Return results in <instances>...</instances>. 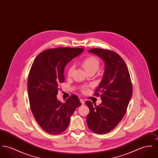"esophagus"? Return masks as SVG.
<instances>
[{"label":"esophagus","mask_w":158,"mask_h":158,"mask_svg":"<svg viewBox=\"0 0 158 158\" xmlns=\"http://www.w3.org/2000/svg\"><path fill=\"white\" fill-rule=\"evenodd\" d=\"M80 101H81V103H82V105H84V104H85V101H84V99L81 98V99H80Z\"/></svg>","instance_id":"obj_1"}]
</instances>
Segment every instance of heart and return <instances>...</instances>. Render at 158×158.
Returning <instances> with one entry per match:
<instances>
[{
    "instance_id": "obj_1",
    "label": "heart",
    "mask_w": 158,
    "mask_h": 158,
    "mask_svg": "<svg viewBox=\"0 0 158 158\" xmlns=\"http://www.w3.org/2000/svg\"><path fill=\"white\" fill-rule=\"evenodd\" d=\"M82 65L85 70L88 73L90 72H97V70L99 68V61L96 57L89 56L86 58L82 62ZM74 67H70L67 72L68 76H70L73 72ZM86 87L83 88V90L85 91Z\"/></svg>"
}]
</instances>
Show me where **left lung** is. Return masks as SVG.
Listing matches in <instances>:
<instances>
[{
  "instance_id": "1",
  "label": "left lung",
  "mask_w": 158,
  "mask_h": 158,
  "mask_svg": "<svg viewBox=\"0 0 158 158\" xmlns=\"http://www.w3.org/2000/svg\"><path fill=\"white\" fill-rule=\"evenodd\" d=\"M88 52L104 61L105 72L95 91L96 95H100L102 103L97 106L91 101L85 102L89 109L86 123L94 133L106 134L118 125L126 114L132 95L131 77L125 62L117 53L97 48Z\"/></svg>"
}]
</instances>
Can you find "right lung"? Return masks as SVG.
Returning a JSON list of instances; mask_svg holds the SVG:
<instances>
[{
    "instance_id": "obj_1",
    "label": "right lung",
    "mask_w": 158,
    "mask_h": 158,
    "mask_svg": "<svg viewBox=\"0 0 158 158\" xmlns=\"http://www.w3.org/2000/svg\"><path fill=\"white\" fill-rule=\"evenodd\" d=\"M82 48H60L46 50L34 61L27 79L29 104L34 117L47 133L57 135L69 126L70 117L81 105L79 97L72 95L62 103L57 99L58 86L64 82V69Z\"/></svg>"
}]
</instances>
